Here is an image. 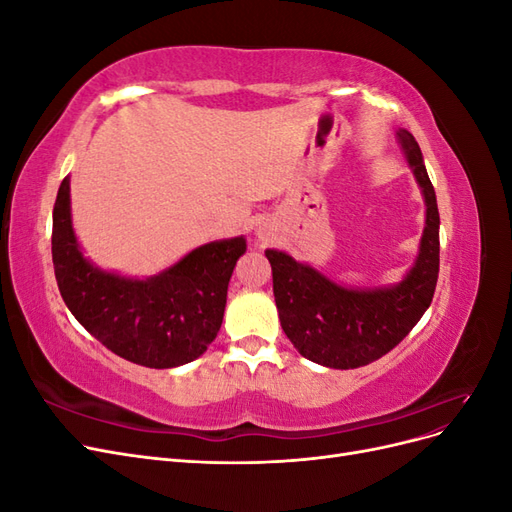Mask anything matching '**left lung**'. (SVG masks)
<instances>
[{"instance_id": "8db88e82", "label": "left lung", "mask_w": 512, "mask_h": 512, "mask_svg": "<svg viewBox=\"0 0 512 512\" xmlns=\"http://www.w3.org/2000/svg\"><path fill=\"white\" fill-rule=\"evenodd\" d=\"M399 143L427 203L421 252L404 282L380 290H348L284 252H265L284 333L305 359L324 367L354 369L378 361L414 329L436 292L440 271L436 192L414 136L399 130Z\"/></svg>"}]
</instances>
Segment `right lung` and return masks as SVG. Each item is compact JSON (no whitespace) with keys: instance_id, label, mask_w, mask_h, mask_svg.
I'll return each mask as SVG.
<instances>
[{"instance_id":"1","label":"right lung","mask_w":512,"mask_h":512,"mask_svg":"<svg viewBox=\"0 0 512 512\" xmlns=\"http://www.w3.org/2000/svg\"><path fill=\"white\" fill-rule=\"evenodd\" d=\"M53 267L72 316L121 359L168 369L198 359L218 335L232 269L245 239L207 243L151 280L98 271L83 258L70 222V183L53 207Z\"/></svg>"}]
</instances>
